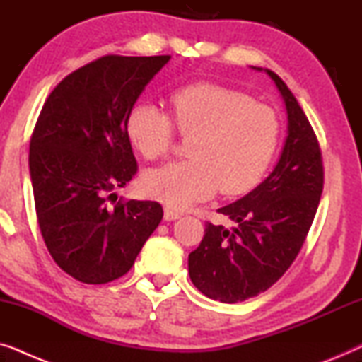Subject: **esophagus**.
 Segmentation results:
<instances>
[{
	"label": "esophagus",
	"instance_id": "obj_1",
	"mask_svg": "<svg viewBox=\"0 0 362 362\" xmlns=\"http://www.w3.org/2000/svg\"><path fill=\"white\" fill-rule=\"evenodd\" d=\"M181 217V214L177 211H173V209H170V207H166L165 209V219L166 221H176V219H180Z\"/></svg>",
	"mask_w": 362,
	"mask_h": 362
}]
</instances>
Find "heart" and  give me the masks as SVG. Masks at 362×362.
<instances>
[{"label": "heart", "instance_id": "b5f03b06", "mask_svg": "<svg viewBox=\"0 0 362 362\" xmlns=\"http://www.w3.org/2000/svg\"><path fill=\"white\" fill-rule=\"evenodd\" d=\"M170 107L171 117L153 103L138 102L125 118L132 145L150 161L170 153L176 130L191 136L189 160L145 173L141 187L148 196L181 211L217 189L226 196L247 192L269 170L280 140V118L272 107L212 82L175 88Z\"/></svg>", "mask_w": 362, "mask_h": 362}]
</instances>
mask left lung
I'll use <instances>...</instances> for the list:
<instances>
[{"mask_svg":"<svg viewBox=\"0 0 362 362\" xmlns=\"http://www.w3.org/2000/svg\"><path fill=\"white\" fill-rule=\"evenodd\" d=\"M285 100L288 136L275 170L242 199L217 209L234 229L206 222L199 247L187 259L201 293L237 303L269 290L290 269L308 235L323 192L325 170L318 138L293 93L275 72Z\"/></svg>","mask_w":362,"mask_h":362,"instance_id":"obj_1","label":"left lung"}]
</instances>
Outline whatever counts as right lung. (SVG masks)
<instances>
[{"mask_svg":"<svg viewBox=\"0 0 362 362\" xmlns=\"http://www.w3.org/2000/svg\"><path fill=\"white\" fill-rule=\"evenodd\" d=\"M171 56H103L44 102L29 143L37 224L54 262L82 284L120 279L163 219L156 201H117L136 175L125 118Z\"/></svg>","mask_w":362,"mask_h":362,"instance_id":"1","label":"right lung"}]
</instances>
